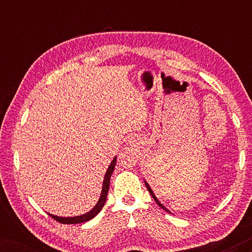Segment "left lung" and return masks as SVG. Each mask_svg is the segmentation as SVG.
<instances>
[{"label":"left lung","instance_id":"obj_1","mask_svg":"<svg viewBox=\"0 0 252 252\" xmlns=\"http://www.w3.org/2000/svg\"><path fill=\"white\" fill-rule=\"evenodd\" d=\"M144 184H146V186H147V189H148V191H149V192H150V195H151V196H153V198L155 199V202H156V203H157V204H158V205H159L161 209H163V210H165V211L170 212V211H168V210H167L166 208H165V206H164L163 204H161V203H160L159 201H158V198L156 197V196H155V194H154V191H153V189H151V188H150V186H149V185H148L146 181H144Z\"/></svg>","mask_w":252,"mask_h":252}]
</instances>
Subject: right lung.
<instances>
[{
    "label": "right lung",
    "mask_w": 252,
    "mask_h": 252,
    "mask_svg": "<svg viewBox=\"0 0 252 252\" xmlns=\"http://www.w3.org/2000/svg\"><path fill=\"white\" fill-rule=\"evenodd\" d=\"M116 161H117V157L113 158V160L111 161V164L109 165V168L106 170V173H105V177H104V181H103V187H102V192H101V196H99V199L97 202V204L94 206V209L91 210V211L85 213V215L82 216H77V217H67V218H65V217H57V216H54V215H49L51 218L56 220V221L61 222V223H81V222H86L88 221V220H91L94 218L95 216L98 215V212L101 211L103 205H104V203L106 201V196H108V191H109V186H110V178H111V175L113 173V170H115V166H116Z\"/></svg>",
    "instance_id": "right-lung-1"
}]
</instances>
